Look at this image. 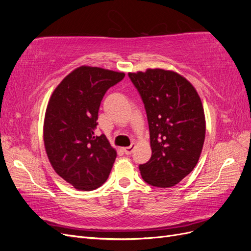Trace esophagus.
I'll use <instances>...</instances> for the list:
<instances>
[{
  "label": "esophagus",
  "mask_w": 251,
  "mask_h": 251,
  "mask_svg": "<svg viewBox=\"0 0 251 251\" xmlns=\"http://www.w3.org/2000/svg\"><path fill=\"white\" fill-rule=\"evenodd\" d=\"M135 143H132L130 147H126V148H124V151L126 154V155H131L133 153V151L135 149Z\"/></svg>",
  "instance_id": "obj_1"
}]
</instances>
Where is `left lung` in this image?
<instances>
[{"mask_svg":"<svg viewBox=\"0 0 251 251\" xmlns=\"http://www.w3.org/2000/svg\"><path fill=\"white\" fill-rule=\"evenodd\" d=\"M146 107L151 157L139 165L147 183L178 184L198 163L206 123L201 98L181 74L164 69L128 72Z\"/></svg>","mask_w":251,"mask_h":251,"instance_id":"left-lung-1","label":"left lung"}]
</instances>
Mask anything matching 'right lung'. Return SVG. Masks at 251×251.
Returning <instances> with one entry per match:
<instances>
[{
    "instance_id": "obj_1",
    "label": "right lung",
    "mask_w": 251,
    "mask_h": 251,
    "mask_svg": "<svg viewBox=\"0 0 251 251\" xmlns=\"http://www.w3.org/2000/svg\"><path fill=\"white\" fill-rule=\"evenodd\" d=\"M124 72L80 66L53 91L45 113L43 137L53 170L79 191H93L107 181L117 151L95 134L98 110L107 90Z\"/></svg>"
}]
</instances>
